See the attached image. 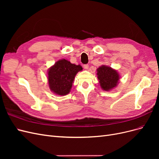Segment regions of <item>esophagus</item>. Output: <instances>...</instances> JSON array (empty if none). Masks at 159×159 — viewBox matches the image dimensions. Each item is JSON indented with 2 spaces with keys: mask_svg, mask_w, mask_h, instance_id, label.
Instances as JSON below:
<instances>
[{
  "mask_svg": "<svg viewBox=\"0 0 159 159\" xmlns=\"http://www.w3.org/2000/svg\"><path fill=\"white\" fill-rule=\"evenodd\" d=\"M84 68L85 69H86V70L88 69V68H89V65H88V64H84Z\"/></svg>",
  "mask_w": 159,
  "mask_h": 159,
  "instance_id": "1",
  "label": "esophagus"
}]
</instances>
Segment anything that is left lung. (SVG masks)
Listing matches in <instances>:
<instances>
[{"mask_svg": "<svg viewBox=\"0 0 159 159\" xmlns=\"http://www.w3.org/2000/svg\"><path fill=\"white\" fill-rule=\"evenodd\" d=\"M97 75L100 86L104 91H109L117 85L119 75L111 67L102 66L97 70Z\"/></svg>", "mask_w": 159, "mask_h": 159, "instance_id": "left-lung-1", "label": "left lung"}]
</instances>
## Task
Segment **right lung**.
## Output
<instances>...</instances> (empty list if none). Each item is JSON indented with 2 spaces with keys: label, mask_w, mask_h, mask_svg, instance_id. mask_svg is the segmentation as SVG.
I'll use <instances>...</instances> for the list:
<instances>
[{
  "label": "right lung",
  "mask_w": 159,
  "mask_h": 159,
  "mask_svg": "<svg viewBox=\"0 0 159 159\" xmlns=\"http://www.w3.org/2000/svg\"><path fill=\"white\" fill-rule=\"evenodd\" d=\"M82 69L80 65L71 64L65 59L58 60L48 72L50 89L59 95L69 93L75 75Z\"/></svg>",
  "instance_id": "right-lung-1"
}]
</instances>
